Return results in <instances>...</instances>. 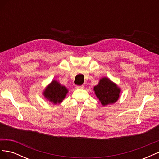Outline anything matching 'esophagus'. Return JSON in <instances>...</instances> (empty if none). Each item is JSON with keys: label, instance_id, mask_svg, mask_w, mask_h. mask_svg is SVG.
Returning a JSON list of instances; mask_svg holds the SVG:
<instances>
[{"label": "esophagus", "instance_id": "obj_1", "mask_svg": "<svg viewBox=\"0 0 159 159\" xmlns=\"http://www.w3.org/2000/svg\"><path fill=\"white\" fill-rule=\"evenodd\" d=\"M75 88L77 89H84V85H76Z\"/></svg>", "mask_w": 159, "mask_h": 159}]
</instances>
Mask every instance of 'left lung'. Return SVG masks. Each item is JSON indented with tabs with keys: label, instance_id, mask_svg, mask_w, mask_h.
Returning a JSON list of instances; mask_svg holds the SVG:
<instances>
[{
	"label": "left lung",
	"instance_id": "obj_1",
	"mask_svg": "<svg viewBox=\"0 0 159 159\" xmlns=\"http://www.w3.org/2000/svg\"><path fill=\"white\" fill-rule=\"evenodd\" d=\"M93 90L103 106L117 102L121 93V88L107 77L101 78Z\"/></svg>",
	"mask_w": 159,
	"mask_h": 159
}]
</instances>
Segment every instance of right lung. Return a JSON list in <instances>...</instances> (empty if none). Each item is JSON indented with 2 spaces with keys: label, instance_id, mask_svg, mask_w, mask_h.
<instances>
[{
  "label": "right lung",
  "instance_id": "obj_1",
  "mask_svg": "<svg viewBox=\"0 0 159 159\" xmlns=\"http://www.w3.org/2000/svg\"><path fill=\"white\" fill-rule=\"evenodd\" d=\"M68 93V88L54 80H52L48 85H47L42 94L50 102L56 105L62 102Z\"/></svg>",
  "mask_w": 159,
  "mask_h": 159
}]
</instances>
